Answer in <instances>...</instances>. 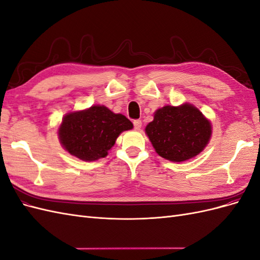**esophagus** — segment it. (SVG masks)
Segmentation results:
<instances>
[{
    "instance_id": "34e87169",
    "label": "esophagus",
    "mask_w": 260,
    "mask_h": 260,
    "mask_svg": "<svg viewBox=\"0 0 260 260\" xmlns=\"http://www.w3.org/2000/svg\"><path fill=\"white\" fill-rule=\"evenodd\" d=\"M133 125H135V129L136 130H140L141 127H142V121H141L140 119L133 120Z\"/></svg>"
}]
</instances>
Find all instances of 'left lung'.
<instances>
[{"label":"left lung","instance_id":"left-lung-1","mask_svg":"<svg viewBox=\"0 0 260 260\" xmlns=\"http://www.w3.org/2000/svg\"><path fill=\"white\" fill-rule=\"evenodd\" d=\"M145 133L157 154L170 161L181 162L193 158L206 147L211 124L192 104L167 105L155 112Z\"/></svg>","mask_w":260,"mask_h":260}]
</instances>
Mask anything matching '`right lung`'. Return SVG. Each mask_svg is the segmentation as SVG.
Listing matches in <instances>:
<instances>
[{
    "label": "right lung",
    "instance_id": "obj_1",
    "mask_svg": "<svg viewBox=\"0 0 260 260\" xmlns=\"http://www.w3.org/2000/svg\"><path fill=\"white\" fill-rule=\"evenodd\" d=\"M132 128L125 116L115 114L103 105H93L65 115L58 138L69 154L84 161H94L106 157L120 133Z\"/></svg>",
    "mask_w": 260,
    "mask_h": 260
}]
</instances>
